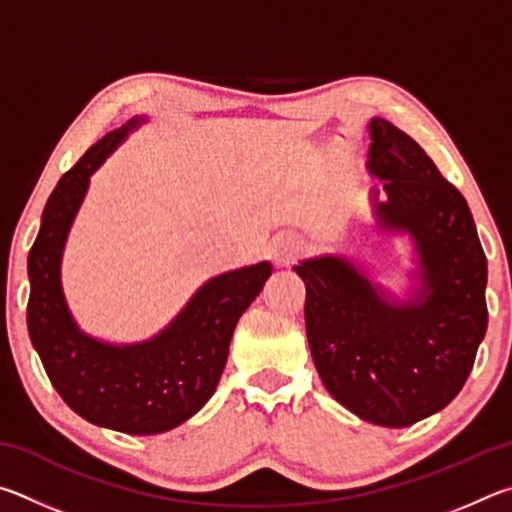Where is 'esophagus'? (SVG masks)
Masks as SVG:
<instances>
[{
	"label": "esophagus",
	"instance_id": "34e87169",
	"mask_svg": "<svg viewBox=\"0 0 512 512\" xmlns=\"http://www.w3.org/2000/svg\"><path fill=\"white\" fill-rule=\"evenodd\" d=\"M299 251H301V242L297 238L281 236V238L274 240V245L270 249V256H272V261L276 265L285 267L290 261H294V258L299 256Z\"/></svg>",
	"mask_w": 512,
	"mask_h": 512
}]
</instances>
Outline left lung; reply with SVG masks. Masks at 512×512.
<instances>
[{"mask_svg":"<svg viewBox=\"0 0 512 512\" xmlns=\"http://www.w3.org/2000/svg\"><path fill=\"white\" fill-rule=\"evenodd\" d=\"M375 227L407 233L414 288L396 299L342 254L301 261L312 360L330 396L366 423L409 427L450 405L486 337L488 263L465 197L418 143L369 121Z\"/></svg>","mask_w":512,"mask_h":512,"instance_id":"1","label":"left lung"}]
</instances>
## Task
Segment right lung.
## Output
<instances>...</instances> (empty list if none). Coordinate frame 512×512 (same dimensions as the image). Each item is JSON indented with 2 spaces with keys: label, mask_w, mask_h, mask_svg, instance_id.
I'll return each mask as SVG.
<instances>
[{
  "label": "right lung",
  "mask_w": 512,
  "mask_h": 512,
  "mask_svg": "<svg viewBox=\"0 0 512 512\" xmlns=\"http://www.w3.org/2000/svg\"><path fill=\"white\" fill-rule=\"evenodd\" d=\"M146 121L134 116L107 132L62 175L29 251L26 308L33 348L60 398L92 425L134 436L175 429L209 402L227 364L233 328L272 276L267 261L213 276L146 342L110 344L80 330L60 281L69 229L89 177Z\"/></svg>",
  "instance_id": "1"
}]
</instances>
